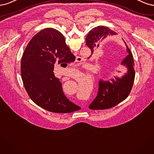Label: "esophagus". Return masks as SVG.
I'll return each mask as SVG.
<instances>
[{
  "label": "esophagus",
  "mask_w": 154,
  "mask_h": 154,
  "mask_svg": "<svg viewBox=\"0 0 154 154\" xmlns=\"http://www.w3.org/2000/svg\"><path fill=\"white\" fill-rule=\"evenodd\" d=\"M83 61V59L81 57H77L76 58V61L77 62H82Z\"/></svg>",
  "instance_id": "esophagus-1"
}]
</instances>
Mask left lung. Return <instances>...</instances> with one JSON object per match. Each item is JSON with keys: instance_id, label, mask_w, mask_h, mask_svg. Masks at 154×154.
Returning <instances> with one entry per match:
<instances>
[{"instance_id": "left-lung-1", "label": "left lung", "mask_w": 154, "mask_h": 154, "mask_svg": "<svg viewBox=\"0 0 154 154\" xmlns=\"http://www.w3.org/2000/svg\"><path fill=\"white\" fill-rule=\"evenodd\" d=\"M116 34V32L107 27L98 26L93 28L86 38V44L91 49V55L107 36ZM125 43L128 54L121 64L127 68V72L123 73L121 77L114 76L110 81L100 79L97 95L89 106L90 109L103 110L113 107L126 99L129 95L135 77L134 62L131 50L125 42Z\"/></svg>"}]
</instances>
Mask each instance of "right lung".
Returning a JSON list of instances; mask_svg holds the SVG:
<instances>
[{
	"instance_id": "right-lung-1",
	"label": "right lung",
	"mask_w": 154,
	"mask_h": 154,
	"mask_svg": "<svg viewBox=\"0 0 154 154\" xmlns=\"http://www.w3.org/2000/svg\"><path fill=\"white\" fill-rule=\"evenodd\" d=\"M75 60L63 34L56 29L47 28L36 34L27 45L21 60L22 79L31 100L50 112L79 110L80 107L64 95L62 84L53 72L55 63Z\"/></svg>"
}]
</instances>
